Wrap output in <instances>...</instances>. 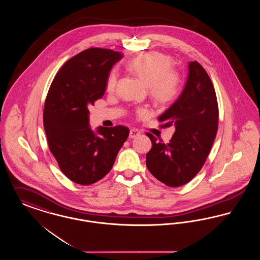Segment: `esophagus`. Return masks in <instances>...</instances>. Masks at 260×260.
Here are the masks:
<instances>
[{
	"mask_svg": "<svg viewBox=\"0 0 260 260\" xmlns=\"http://www.w3.org/2000/svg\"><path fill=\"white\" fill-rule=\"evenodd\" d=\"M140 135V133L136 129V128H132L131 131H129V138H136L137 136H139Z\"/></svg>",
	"mask_w": 260,
	"mask_h": 260,
	"instance_id": "esophagus-1",
	"label": "esophagus"
}]
</instances>
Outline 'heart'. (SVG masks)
I'll list each match as a JSON object with an SVG mask.
<instances>
[{
	"instance_id": "obj_1",
	"label": "heart",
	"mask_w": 260,
	"mask_h": 260,
	"mask_svg": "<svg viewBox=\"0 0 260 260\" xmlns=\"http://www.w3.org/2000/svg\"><path fill=\"white\" fill-rule=\"evenodd\" d=\"M126 68L148 84V89L153 99L161 104H167L178 96L181 90L180 76L171 70V59L159 52L139 54L126 63ZM118 72L113 69L106 80L107 91H113L117 85ZM139 116L148 114L144 107L137 109Z\"/></svg>"
}]
</instances>
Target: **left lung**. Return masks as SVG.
I'll use <instances>...</instances> for the list:
<instances>
[{
	"instance_id": "1",
	"label": "left lung",
	"mask_w": 260,
	"mask_h": 260,
	"mask_svg": "<svg viewBox=\"0 0 260 260\" xmlns=\"http://www.w3.org/2000/svg\"><path fill=\"white\" fill-rule=\"evenodd\" d=\"M164 126L175 125L170 143L151 134L146 155L149 172L170 187L188 183L203 168L217 133L218 105L210 77L197 61L188 63L185 86L159 117Z\"/></svg>"
}]
</instances>
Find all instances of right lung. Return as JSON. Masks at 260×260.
<instances>
[{"label":"right lung","instance_id":"right-lung-1","mask_svg":"<svg viewBox=\"0 0 260 260\" xmlns=\"http://www.w3.org/2000/svg\"><path fill=\"white\" fill-rule=\"evenodd\" d=\"M118 51L91 48L75 55L55 75L44 108V127L59 169L77 184L89 185L111 171L129 129L89 125L88 107L101 99Z\"/></svg>","mask_w":260,"mask_h":260}]
</instances>
